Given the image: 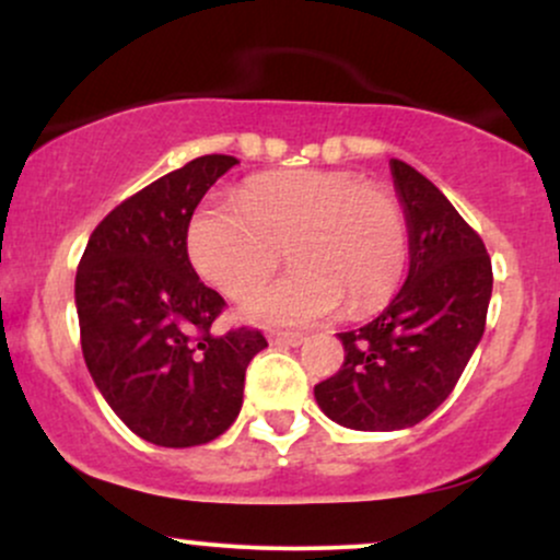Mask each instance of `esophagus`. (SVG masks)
<instances>
[{"mask_svg":"<svg viewBox=\"0 0 560 560\" xmlns=\"http://www.w3.org/2000/svg\"><path fill=\"white\" fill-rule=\"evenodd\" d=\"M268 339H271L273 345H289V347H298L305 342V337L298 331H271L268 334Z\"/></svg>","mask_w":560,"mask_h":560,"instance_id":"obj_1","label":"esophagus"}]
</instances>
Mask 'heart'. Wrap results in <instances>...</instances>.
Segmentation results:
<instances>
[{
	"label": "heart",
	"instance_id": "obj_1",
	"mask_svg": "<svg viewBox=\"0 0 560 560\" xmlns=\"http://www.w3.org/2000/svg\"><path fill=\"white\" fill-rule=\"evenodd\" d=\"M197 273L226 298L255 292L279 266L294 268L247 300L244 313L276 326H302L347 300L361 316L400 284L408 226L400 202L347 171H284L247 182L234 199H205L186 231Z\"/></svg>",
	"mask_w": 560,
	"mask_h": 560
}]
</instances>
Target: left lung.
Here are the masks:
<instances>
[{
    "mask_svg": "<svg viewBox=\"0 0 560 560\" xmlns=\"http://www.w3.org/2000/svg\"><path fill=\"white\" fill-rule=\"evenodd\" d=\"M408 223L410 271L371 324L342 331L345 363L316 384L318 408L358 432H395L447 400L477 350L492 298L485 242L436 186L389 160Z\"/></svg>",
    "mask_w": 560,
    "mask_h": 560,
    "instance_id": "left-lung-1",
    "label": "left lung"
}]
</instances>
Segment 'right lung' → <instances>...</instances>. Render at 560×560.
Returning a JSON list of instances; mask_svg holds the SVG:
<instances>
[{"label":"right lung","instance_id":"1","mask_svg":"<svg viewBox=\"0 0 560 560\" xmlns=\"http://www.w3.org/2000/svg\"><path fill=\"white\" fill-rule=\"evenodd\" d=\"M240 163L205 155L124 199L89 236L75 273L81 350L118 419L160 447L221 436L242 410L258 329L213 331L226 307L199 281L186 231L205 191Z\"/></svg>","mask_w":560,"mask_h":560}]
</instances>
